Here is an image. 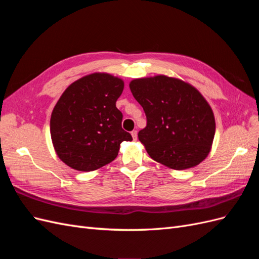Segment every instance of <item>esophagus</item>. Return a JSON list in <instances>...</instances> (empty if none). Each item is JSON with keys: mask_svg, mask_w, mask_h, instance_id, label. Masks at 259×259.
I'll return each instance as SVG.
<instances>
[{"mask_svg": "<svg viewBox=\"0 0 259 259\" xmlns=\"http://www.w3.org/2000/svg\"><path fill=\"white\" fill-rule=\"evenodd\" d=\"M131 134H132L133 139H134V140H137V131H136V130H135V131H133V132L131 133Z\"/></svg>", "mask_w": 259, "mask_h": 259, "instance_id": "34e87169", "label": "esophagus"}]
</instances>
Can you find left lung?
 <instances>
[{
    "instance_id": "obj_1",
    "label": "left lung",
    "mask_w": 259,
    "mask_h": 259,
    "mask_svg": "<svg viewBox=\"0 0 259 259\" xmlns=\"http://www.w3.org/2000/svg\"><path fill=\"white\" fill-rule=\"evenodd\" d=\"M130 89L147 116L138 139L151 159L175 170L206 159L215 136V116L194 86L159 74L132 80Z\"/></svg>"
}]
</instances>
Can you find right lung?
<instances>
[{
	"label": "right lung",
	"instance_id": "obj_1",
	"mask_svg": "<svg viewBox=\"0 0 259 259\" xmlns=\"http://www.w3.org/2000/svg\"><path fill=\"white\" fill-rule=\"evenodd\" d=\"M124 81L107 72H94L70 84L51 115V137L58 158L80 171L112 162L122 142L133 140L122 126L115 107Z\"/></svg>",
	"mask_w": 259,
	"mask_h": 259
}]
</instances>
